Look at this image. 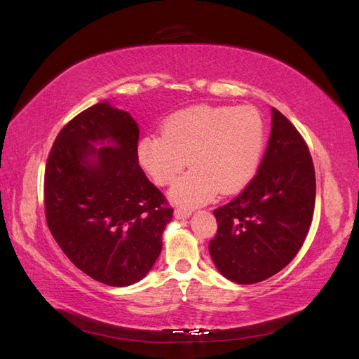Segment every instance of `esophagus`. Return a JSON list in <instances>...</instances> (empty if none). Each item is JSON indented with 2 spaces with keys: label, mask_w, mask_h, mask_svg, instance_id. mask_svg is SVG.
<instances>
[{
  "label": "esophagus",
  "mask_w": 359,
  "mask_h": 359,
  "mask_svg": "<svg viewBox=\"0 0 359 359\" xmlns=\"http://www.w3.org/2000/svg\"><path fill=\"white\" fill-rule=\"evenodd\" d=\"M174 215H176L177 219H188L191 215V210H188V208H183V206H177L176 210H174Z\"/></svg>",
  "instance_id": "obj_1"
}]
</instances>
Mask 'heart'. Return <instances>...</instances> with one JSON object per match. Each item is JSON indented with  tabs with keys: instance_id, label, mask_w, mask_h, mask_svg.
<instances>
[{
	"instance_id": "b5f03b06",
	"label": "heart",
	"mask_w": 359,
	"mask_h": 359,
	"mask_svg": "<svg viewBox=\"0 0 359 359\" xmlns=\"http://www.w3.org/2000/svg\"><path fill=\"white\" fill-rule=\"evenodd\" d=\"M266 144L262 114L252 107L194 105L170 114L162 136L139 142L137 159L159 187L171 185L174 202L198 206L214 196L234 194L255 176Z\"/></svg>"
}]
</instances>
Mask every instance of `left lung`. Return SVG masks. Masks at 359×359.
I'll list each match as a JSON object with an SVG mask.
<instances>
[{
	"mask_svg": "<svg viewBox=\"0 0 359 359\" xmlns=\"http://www.w3.org/2000/svg\"><path fill=\"white\" fill-rule=\"evenodd\" d=\"M315 168L306 140L272 108V130L258 172L229 203L214 210L210 254L238 285L272 277L294 260L313 217Z\"/></svg>",
	"mask_w": 359,
	"mask_h": 359,
	"instance_id": "1",
	"label": "left lung"
}]
</instances>
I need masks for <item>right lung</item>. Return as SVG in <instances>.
<instances>
[{"label":"right lung","mask_w":359,"mask_h":359,"mask_svg":"<svg viewBox=\"0 0 359 359\" xmlns=\"http://www.w3.org/2000/svg\"><path fill=\"white\" fill-rule=\"evenodd\" d=\"M104 140L115 147L90 144ZM137 140L130 113L101 102L64 125L47 157V226L78 269L108 286L145 277L172 219L168 200L140 168Z\"/></svg>","instance_id":"right-lung-1"}]
</instances>
